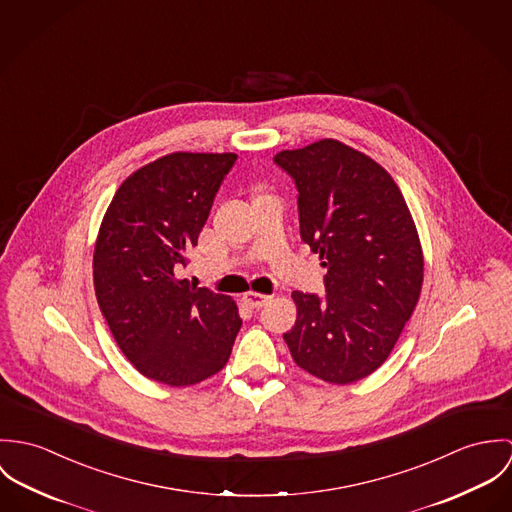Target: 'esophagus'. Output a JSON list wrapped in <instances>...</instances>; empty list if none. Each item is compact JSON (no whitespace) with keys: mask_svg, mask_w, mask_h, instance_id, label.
I'll return each mask as SVG.
<instances>
[{"mask_svg":"<svg viewBox=\"0 0 512 512\" xmlns=\"http://www.w3.org/2000/svg\"><path fill=\"white\" fill-rule=\"evenodd\" d=\"M271 298H273V296H269V294H261V292H253V290H249V292L243 294L245 304H249L251 308H263Z\"/></svg>","mask_w":512,"mask_h":512,"instance_id":"1","label":"esophagus"}]
</instances>
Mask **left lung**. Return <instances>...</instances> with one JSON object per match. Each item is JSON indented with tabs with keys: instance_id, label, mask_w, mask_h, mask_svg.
Listing matches in <instances>:
<instances>
[{
	"instance_id": "1",
	"label": "left lung",
	"mask_w": 512,
	"mask_h": 512,
	"mask_svg": "<svg viewBox=\"0 0 512 512\" xmlns=\"http://www.w3.org/2000/svg\"><path fill=\"white\" fill-rule=\"evenodd\" d=\"M275 163L296 182L300 237L328 269L324 298L292 292L284 341L310 375L355 383L387 361L418 304V229L393 176L338 139L286 149Z\"/></svg>"
}]
</instances>
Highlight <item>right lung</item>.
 <instances>
[{
    "instance_id": "1",
    "label": "right lung",
    "mask_w": 512,
    "mask_h": 512,
    "mask_svg": "<svg viewBox=\"0 0 512 512\" xmlns=\"http://www.w3.org/2000/svg\"><path fill=\"white\" fill-rule=\"evenodd\" d=\"M235 153H169L131 172L104 214L94 290L115 343L147 379L196 385L228 363L241 328L231 296L180 277Z\"/></svg>"
}]
</instances>
